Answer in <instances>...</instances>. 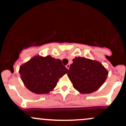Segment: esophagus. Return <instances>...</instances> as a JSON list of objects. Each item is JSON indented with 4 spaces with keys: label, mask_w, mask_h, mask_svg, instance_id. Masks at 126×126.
Wrapping results in <instances>:
<instances>
[{
    "label": "esophagus",
    "mask_w": 126,
    "mask_h": 126,
    "mask_svg": "<svg viewBox=\"0 0 126 126\" xmlns=\"http://www.w3.org/2000/svg\"><path fill=\"white\" fill-rule=\"evenodd\" d=\"M66 68L68 69H69V67H70V64H67V65L66 66Z\"/></svg>",
    "instance_id": "1"
}]
</instances>
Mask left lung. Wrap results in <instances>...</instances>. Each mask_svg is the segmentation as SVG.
Returning a JSON list of instances; mask_svg holds the SVG:
<instances>
[{
    "label": "left lung",
    "mask_w": 126,
    "mask_h": 126,
    "mask_svg": "<svg viewBox=\"0 0 126 126\" xmlns=\"http://www.w3.org/2000/svg\"><path fill=\"white\" fill-rule=\"evenodd\" d=\"M72 60L67 76L75 89L81 93L88 94L99 89L104 83L108 72L101 63L80 57Z\"/></svg>",
    "instance_id": "8db88e82"
}]
</instances>
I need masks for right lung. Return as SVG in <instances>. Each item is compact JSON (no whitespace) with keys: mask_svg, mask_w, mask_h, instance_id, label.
<instances>
[{"mask_svg":"<svg viewBox=\"0 0 126 126\" xmlns=\"http://www.w3.org/2000/svg\"><path fill=\"white\" fill-rule=\"evenodd\" d=\"M68 70L61 60L50 56H38L21 66L19 72L26 87L34 93L42 94L56 87L59 79Z\"/></svg>","mask_w":126,"mask_h":126,"instance_id":"obj_1","label":"right lung"}]
</instances>
